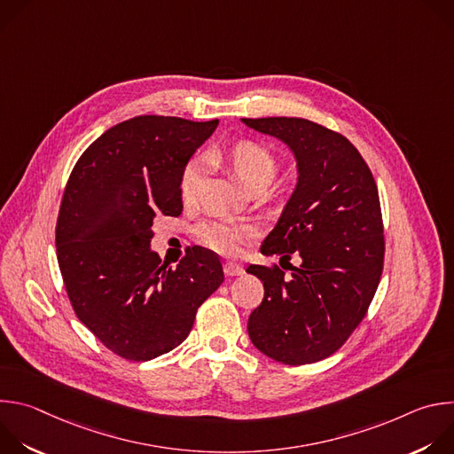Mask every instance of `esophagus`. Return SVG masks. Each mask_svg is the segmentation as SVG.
<instances>
[{"mask_svg":"<svg viewBox=\"0 0 454 454\" xmlns=\"http://www.w3.org/2000/svg\"><path fill=\"white\" fill-rule=\"evenodd\" d=\"M244 273V268L235 262H226L224 264V275L226 277H240Z\"/></svg>","mask_w":454,"mask_h":454,"instance_id":"1","label":"esophagus"}]
</instances>
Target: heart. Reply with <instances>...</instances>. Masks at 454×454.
I'll return each mask as SVG.
<instances>
[{"instance_id":"b5f03b06","label":"heart","mask_w":454,"mask_h":454,"mask_svg":"<svg viewBox=\"0 0 454 454\" xmlns=\"http://www.w3.org/2000/svg\"><path fill=\"white\" fill-rule=\"evenodd\" d=\"M228 161L244 188L251 184H270L278 170L277 156L262 144L253 140H240L228 151ZM203 172V160H190L179 179V190L184 201L196 198ZM198 239L210 249L223 254H237L242 242L254 235L253 226L233 223L228 219H212L198 226Z\"/></svg>"}]
</instances>
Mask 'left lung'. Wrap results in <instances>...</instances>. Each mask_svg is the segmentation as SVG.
<instances>
[{
    "label": "left lung",
    "instance_id": "left-lung-1",
    "mask_svg": "<svg viewBox=\"0 0 454 454\" xmlns=\"http://www.w3.org/2000/svg\"><path fill=\"white\" fill-rule=\"evenodd\" d=\"M254 131L286 144L298 179L284 212L261 246L262 254L291 253L300 268L251 264L264 300L247 319L251 343L284 364L333 356L364 317L377 291L384 235L379 193L359 151L340 133L305 118H242Z\"/></svg>",
    "mask_w": 454,
    "mask_h": 454
}]
</instances>
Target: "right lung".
<instances>
[{
	"instance_id": "1",
	"label": "right lung",
	"mask_w": 454,
	"mask_h": 454,
	"mask_svg": "<svg viewBox=\"0 0 454 454\" xmlns=\"http://www.w3.org/2000/svg\"><path fill=\"white\" fill-rule=\"evenodd\" d=\"M219 120L144 114L116 123L79 158L59 210L55 246L77 317L116 356L151 361L181 345L224 280L214 251L176 268L151 249L156 215L183 210L184 165Z\"/></svg>"
}]
</instances>
